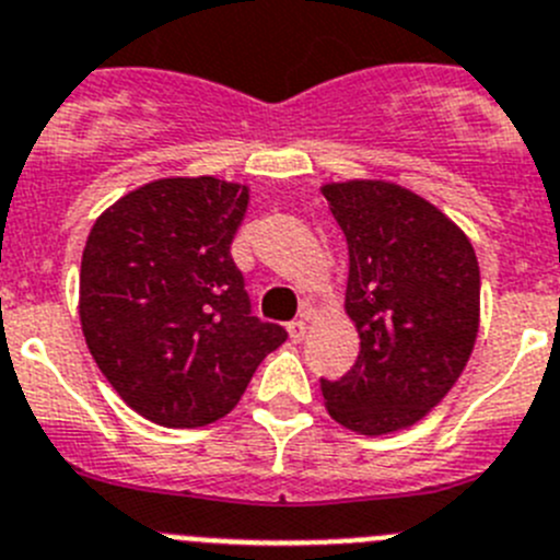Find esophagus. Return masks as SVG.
Instances as JSON below:
<instances>
[{
    "label": "esophagus",
    "instance_id": "1",
    "mask_svg": "<svg viewBox=\"0 0 560 560\" xmlns=\"http://www.w3.org/2000/svg\"><path fill=\"white\" fill-rule=\"evenodd\" d=\"M287 331H290L292 342H301L306 337V324L304 320H292V324L287 326Z\"/></svg>",
    "mask_w": 560,
    "mask_h": 560
}]
</instances>
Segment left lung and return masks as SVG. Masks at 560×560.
Masks as SVG:
<instances>
[{
  "instance_id": "obj_1",
  "label": "left lung",
  "mask_w": 560,
  "mask_h": 560,
  "mask_svg": "<svg viewBox=\"0 0 560 560\" xmlns=\"http://www.w3.org/2000/svg\"><path fill=\"white\" fill-rule=\"evenodd\" d=\"M349 243L346 315L360 335L349 374L320 382L326 410L360 435L412 427L460 380L480 329V265L468 236L405 186H320Z\"/></svg>"
}]
</instances>
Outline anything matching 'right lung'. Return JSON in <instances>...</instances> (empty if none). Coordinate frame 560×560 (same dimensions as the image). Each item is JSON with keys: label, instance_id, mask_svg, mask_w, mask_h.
<instances>
[{"label": "right lung", "instance_id": "1", "mask_svg": "<svg viewBox=\"0 0 560 560\" xmlns=\"http://www.w3.org/2000/svg\"><path fill=\"white\" fill-rule=\"evenodd\" d=\"M250 189L173 175L94 220L80 261V326L94 362L139 416L203 427L243 399L287 331L250 315L231 240Z\"/></svg>", "mask_w": 560, "mask_h": 560}]
</instances>
